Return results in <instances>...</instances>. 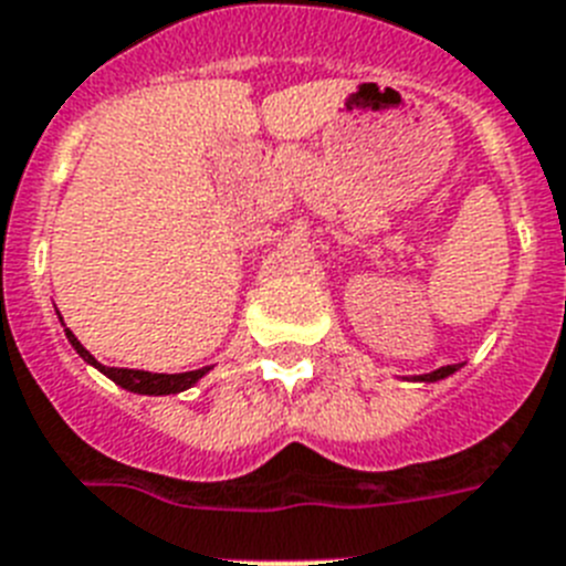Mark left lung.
Here are the masks:
<instances>
[{"instance_id":"1","label":"left lung","mask_w":566,"mask_h":566,"mask_svg":"<svg viewBox=\"0 0 566 566\" xmlns=\"http://www.w3.org/2000/svg\"><path fill=\"white\" fill-rule=\"evenodd\" d=\"M454 371H460V363L443 365V368H434V371H429V374H417V377H411V379H415V382H440V379L452 377Z\"/></svg>"}]
</instances>
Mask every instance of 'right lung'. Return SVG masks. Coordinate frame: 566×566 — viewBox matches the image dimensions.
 <instances>
[{
	"label": "right lung",
	"mask_w": 566,
	"mask_h": 566,
	"mask_svg": "<svg viewBox=\"0 0 566 566\" xmlns=\"http://www.w3.org/2000/svg\"><path fill=\"white\" fill-rule=\"evenodd\" d=\"M56 316H60V313H56ZM60 322H63V316H60ZM63 327H65V322H63ZM65 339L71 342V348L83 356V363H88L92 368H97L99 374H106L112 382H117V386L126 388V391H132V394H149V397L180 394V391H187V388H192L198 379L207 377V374L212 371V365H207V368H198V371H187V374H151V371H135V368H108V365L97 363V359H94V356L88 354L83 345H80V339L71 334L69 327H65Z\"/></svg>",
	"instance_id": "add662e5"
}]
</instances>
